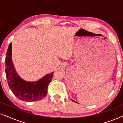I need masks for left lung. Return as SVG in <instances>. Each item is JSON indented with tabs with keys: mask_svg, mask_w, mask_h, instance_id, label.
<instances>
[{
	"mask_svg": "<svg viewBox=\"0 0 123 123\" xmlns=\"http://www.w3.org/2000/svg\"><path fill=\"white\" fill-rule=\"evenodd\" d=\"M72 101H74V102H76V103H78V102H76V101H74V100H72Z\"/></svg>",
	"mask_w": 123,
	"mask_h": 123,
	"instance_id": "8db88e82",
	"label": "left lung"
}]
</instances>
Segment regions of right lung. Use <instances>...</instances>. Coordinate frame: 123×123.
<instances>
[{
	"mask_svg": "<svg viewBox=\"0 0 123 123\" xmlns=\"http://www.w3.org/2000/svg\"><path fill=\"white\" fill-rule=\"evenodd\" d=\"M12 43L8 46L5 65L6 74L9 88L16 96L23 101L31 102L41 100L46 96L49 84L54 72L45 75L37 81L28 82L21 78L13 65L12 59Z\"/></svg>",
	"mask_w": 123,
	"mask_h": 123,
	"instance_id": "1",
	"label": "right lung"
}]
</instances>
